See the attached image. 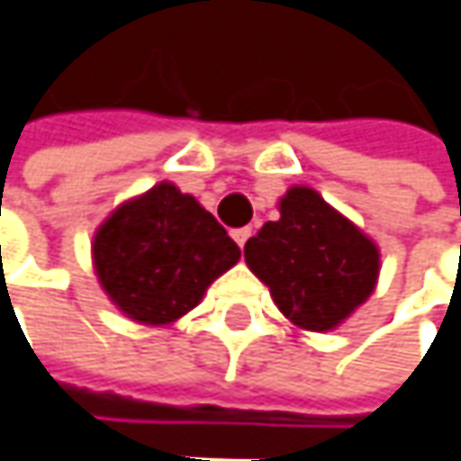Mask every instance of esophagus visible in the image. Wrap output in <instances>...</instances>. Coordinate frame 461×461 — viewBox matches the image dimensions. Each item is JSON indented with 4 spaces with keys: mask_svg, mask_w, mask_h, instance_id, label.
<instances>
[{
    "mask_svg": "<svg viewBox=\"0 0 461 461\" xmlns=\"http://www.w3.org/2000/svg\"><path fill=\"white\" fill-rule=\"evenodd\" d=\"M231 237H234V242H237L240 248H245V242H248V237H250V230H248V227H242V230H234L231 231Z\"/></svg>",
    "mask_w": 461,
    "mask_h": 461,
    "instance_id": "esophagus-1",
    "label": "esophagus"
}]
</instances>
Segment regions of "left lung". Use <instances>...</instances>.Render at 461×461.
<instances>
[{
  "instance_id": "obj_1",
  "label": "left lung",
  "mask_w": 461,
  "mask_h": 461,
  "mask_svg": "<svg viewBox=\"0 0 461 461\" xmlns=\"http://www.w3.org/2000/svg\"><path fill=\"white\" fill-rule=\"evenodd\" d=\"M245 264L285 319L330 332L375 293L380 248L316 189L295 185L279 197V219L245 242Z\"/></svg>"
}]
</instances>
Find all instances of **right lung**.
Masks as SVG:
<instances>
[{
  "label": "right lung",
  "mask_w": 461,
  "mask_h": 461,
  "mask_svg": "<svg viewBox=\"0 0 461 461\" xmlns=\"http://www.w3.org/2000/svg\"><path fill=\"white\" fill-rule=\"evenodd\" d=\"M237 261L227 230L171 182L121 203L92 240L95 274L110 303L147 327L192 312Z\"/></svg>",
  "instance_id": "add662e5"
}]
</instances>
